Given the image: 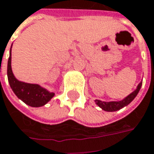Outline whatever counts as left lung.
<instances>
[{"instance_id": "1", "label": "left lung", "mask_w": 154, "mask_h": 154, "mask_svg": "<svg viewBox=\"0 0 154 154\" xmlns=\"http://www.w3.org/2000/svg\"><path fill=\"white\" fill-rule=\"evenodd\" d=\"M142 86V82H140L137 88L135 89L133 93H131L129 95H127L126 98H124L123 100H119V101H101L100 100H95V103L97 106H99L102 110L106 112H115L118 111L119 109L123 108L124 106H127L128 104H130L134 98L137 96V94H139L140 88Z\"/></svg>"}]
</instances>
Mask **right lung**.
<instances>
[{
    "instance_id": "obj_1",
    "label": "right lung",
    "mask_w": 154,
    "mask_h": 154,
    "mask_svg": "<svg viewBox=\"0 0 154 154\" xmlns=\"http://www.w3.org/2000/svg\"><path fill=\"white\" fill-rule=\"evenodd\" d=\"M11 58L10 48L9 58L8 61V79L10 88L14 94L24 103L33 107H40L46 105L54 96V93L49 92L48 90L41 87L38 84H31L18 81L14 77L12 71Z\"/></svg>"
}]
</instances>
